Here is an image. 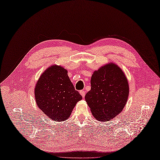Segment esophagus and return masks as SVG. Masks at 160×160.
<instances>
[{
    "instance_id": "34e87169",
    "label": "esophagus",
    "mask_w": 160,
    "mask_h": 160,
    "mask_svg": "<svg viewBox=\"0 0 160 160\" xmlns=\"http://www.w3.org/2000/svg\"><path fill=\"white\" fill-rule=\"evenodd\" d=\"M80 94L81 95V96L83 97V98H85V91L84 90H81L79 91Z\"/></svg>"
}]
</instances>
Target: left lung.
<instances>
[{
	"label": "left lung",
	"mask_w": 160,
	"mask_h": 160,
	"mask_svg": "<svg viewBox=\"0 0 160 160\" xmlns=\"http://www.w3.org/2000/svg\"><path fill=\"white\" fill-rule=\"evenodd\" d=\"M91 85L85 98L97 119L107 122L123 110L128 98L129 85L119 67L111 63L95 71Z\"/></svg>",
	"instance_id": "left-lung-1"
}]
</instances>
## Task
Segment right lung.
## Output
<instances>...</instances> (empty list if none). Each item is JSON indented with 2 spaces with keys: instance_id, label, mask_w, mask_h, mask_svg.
I'll return each mask as SVG.
<instances>
[{
  "instance_id": "obj_1",
  "label": "right lung",
  "mask_w": 160,
  "mask_h": 160,
  "mask_svg": "<svg viewBox=\"0 0 160 160\" xmlns=\"http://www.w3.org/2000/svg\"><path fill=\"white\" fill-rule=\"evenodd\" d=\"M38 107L53 121L68 119L82 96L74 88L67 71L53 65L41 75L35 88Z\"/></svg>"
}]
</instances>
